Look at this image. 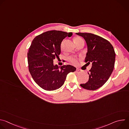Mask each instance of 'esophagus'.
Segmentation results:
<instances>
[{"label":"esophagus","instance_id":"1","mask_svg":"<svg viewBox=\"0 0 129 129\" xmlns=\"http://www.w3.org/2000/svg\"><path fill=\"white\" fill-rule=\"evenodd\" d=\"M76 72H77V73H81V72H82V70H81V69H80L77 68V69H76Z\"/></svg>","mask_w":129,"mask_h":129}]
</instances>
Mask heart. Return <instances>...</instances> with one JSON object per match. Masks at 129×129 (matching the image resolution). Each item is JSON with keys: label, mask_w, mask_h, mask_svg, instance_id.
Wrapping results in <instances>:
<instances>
[{"label": "heart", "mask_w": 129, "mask_h": 129, "mask_svg": "<svg viewBox=\"0 0 129 129\" xmlns=\"http://www.w3.org/2000/svg\"><path fill=\"white\" fill-rule=\"evenodd\" d=\"M84 41L83 39L82 38H81V37H76L75 40H74V41L75 42V43H77L78 42H81V41ZM63 42H62L61 44V48L62 49L63 48ZM69 61L71 62V63H72V64L73 65H77L78 64V60L77 59L75 58V57H70L69 58Z\"/></svg>", "instance_id": "obj_1"}]
</instances>
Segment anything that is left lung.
<instances>
[{
  "mask_svg": "<svg viewBox=\"0 0 129 129\" xmlns=\"http://www.w3.org/2000/svg\"><path fill=\"white\" fill-rule=\"evenodd\" d=\"M85 40L88 51L85 62L92 63L89 80L80 86L84 89L95 90L102 87L109 79L113 70L115 53L113 46L108 40L91 33H77Z\"/></svg>",
  "mask_w": 129,
  "mask_h": 129,
  "instance_id": "8db88e82",
  "label": "left lung"
}]
</instances>
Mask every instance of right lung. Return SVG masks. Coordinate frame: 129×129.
I'll return each mask as SVG.
<instances>
[{
  "mask_svg": "<svg viewBox=\"0 0 129 129\" xmlns=\"http://www.w3.org/2000/svg\"><path fill=\"white\" fill-rule=\"evenodd\" d=\"M72 33L50 30L43 33L33 40L27 52L28 69L34 80L42 89L52 91L59 89L64 83L67 75L76 68L70 65L60 67L53 65V60L59 58L61 44Z\"/></svg>",
  "mask_w": 129,
  "mask_h": 129,
  "instance_id": "1",
  "label": "right lung"
}]
</instances>
